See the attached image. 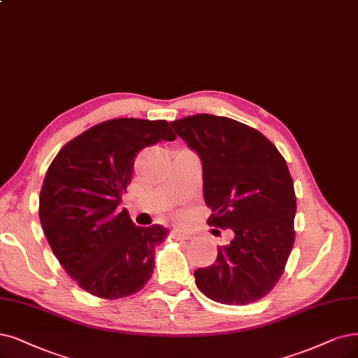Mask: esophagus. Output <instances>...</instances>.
<instances>
[{
    "label": "esophagus",
    "instance_id": "esophagus-1",
    "mask_svg": "<svg viewBox=\"0 0 358 358\" xmlns=\"http://www.w3.org/2000/svg\"><path fill=\"white\" fill-rule=\"evenodd\" d=\"M171 236L174 237L176 241H189V239H190V236H189L187 233H182V231H180V230H172Z\"/></svg>",
    "mask_w": 358,
    "mask_h": 358
}]
</instances>
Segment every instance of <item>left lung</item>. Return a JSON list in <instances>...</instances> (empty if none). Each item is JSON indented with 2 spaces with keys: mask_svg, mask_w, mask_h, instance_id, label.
<instances>
[{
  "mask_svg": "<svg viewBox=\"0 0 358 358\" xmlns=\"http://www.w3.org/2000/svg\"><path fill=\"white\" fill-rule=\"evenodd\" d=\"M171 127L202 161L208 224L234 233L213 266L194 271L197 287L229 306L264 298L295 242L296 196L285 157L259 131L226 116L199 113Z\"/></svg>",
  "mask_w": 358,
  "mask_h": 358,
  "instance_id": "obj_1",
  "label": "left lung"
}]
</instances>
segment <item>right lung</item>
<instances>
[{"label":"right lung","instance_id":"add662e5","mask_svg":"<svg viewBox=\"0 0 358 358\" xmlns=\"http://www.w3.org/2000/svg\"><path fill=\"white\" fill-rule=\"evenodd\" d=\"M162 140H176L166 121L110 119L66 143L47 169L43 230L64 271L91 295L124 298L150 280L155 245L168 230L136 226L119 205L137 153Z\"/></svg>","mask_w":358,"mask_h":358}]
</instances>
